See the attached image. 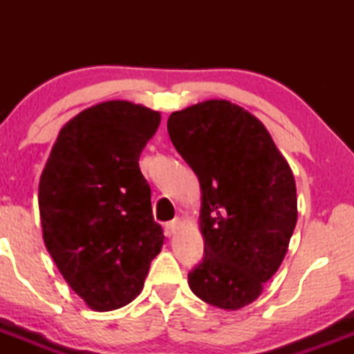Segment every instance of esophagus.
Wrapping results in <instances>:
<instances>
[{
	"label": "esophagus",
	"mask_w": 354,
	"mask_h": 354,
	"mask_svg": "<svg viewBox=\"0 0 354 354\" xmlns=\"http://www.w3.org/2000/svg\"><path fill=\"white\" fill-rule=\"evenodd\" d=\"M181 228V221L180 219H173V221L166 223V234L168 236H171V234H176L178 231Z\"/></svg>",
	"instance_id": "34e87169"
}]
</instances>
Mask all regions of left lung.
I'll return each mask as SVG.
<instances>
[{
  "label": "left lung",
  "mask_w": 354,
  "mask_h": 354,
  "mask_svg": "<svg viewBox=\"0 0 354 354\" xmlns=\"http://www.w3.org/2000/svg\"><path fill=\"white\" fill-rule=\"evenodd\" d=\"M168 133L201 185L205 256L188 273L194 295L239 310L278 271L296 226V185L265 124L225 100L171 113Z\"/></svg>",
  "instance_id": "1"
}]
</instances>
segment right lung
<instances>
[{"label":"right lung","instance_id":"add662e5","mask_svg":"<svg viewBox=\"0 0 354 354\" xmlns=\"http://www.w3.org/2000/svg\"><path fill=\"white\" fill-rule=\"evenodd\" d=\"M160 113L106 101L63 126L39 180L43 239L59 273L91 310L124 306L143 290L163 246L140 154Z\"/></svg>","mask_w":354,"mask_h":354}]
</instances>
